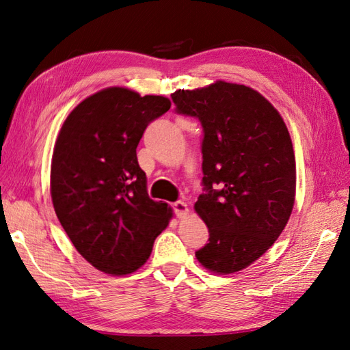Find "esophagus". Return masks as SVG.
<instances>
[{
  "label": "esophagus",
  "instance_id": "obj_1",
  "mask_svg": "<svg viewBox=\"0 0 350 350\" xmlns=\"http://www.w3.org/2000/svg\"><path fill=\"white\" fill-rule=\"evenodd\" d=\"M171 207H173V211L176 213V217H187L189 209H188V204L183 203V202H174L173 204H171Z\"/></svg>",
  "mask_w": 350,
  "mask_h": 350
}]
</instances>
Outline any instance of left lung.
I'll use <instances>...</instances> for the list:
<instances>
[{
	"mask_svg": "<svg viewBox=\"0 0 350 350\" xmlns=\"http://www.w3.org/2000/svg\"><path fill=\"white\" fill-rule=\"evenodd\" d=\"M176 113L203 128V194L196 212L209 243L196 251L206 269L233 273L262 257L295 203L296 163L287 126L258 92L224 81L171 94Z\"/></svg>",
	"mask_w": 350,
	"mask_h": 350,
	"instance_id": "1",
	"label": "left lung"
}]
</instances>
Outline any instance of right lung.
<instances>
[{"mask_svg":"<svg viewBox=\"0 0 350 350\" xmlns=\"http://www.w3.org/2000/svg\"><path fill=\"white\" fill-rule=\"evenodd\" d=\"M163 96L109 87L84 99L63 123L51 163V197L73 247L96 269L126 275L150 257L171 218L147 194L137 146L165 114Z\"/></svg>","mask_w":350,"mask_h":350,"instance_id":"right-lung-1","label":"right lung"}]
</instances>
